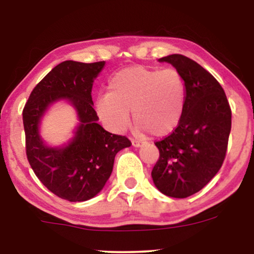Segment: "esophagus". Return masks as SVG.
Segmentation results:
<instances>
[{"label":"esophagus","instance_id":"1","mask_svg":"<svg viewBox=\"0 0 254 254\" xmlns=\"http://www.w3.org/2000/svg\"><path fill=\"white\" fill-rule=\"evenodd\" d=\"M131 144L134 145V147H141V144H142V141H140V140H136V138H133V140H131Z\"/></svg>","mask_w":254,"mask_h":254}]
</instances>
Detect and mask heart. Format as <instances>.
Masks as SVG:
<instances>
[{
	"instance_id": "heart-1",
	"label": "heart",
	"mask_w": 254,
	"mask_h": 254,
	"mask_svg": "<svg viewBox=\"0 0 254 254\" xmlns=\"http://www.w3.org/2000/svg\"><path fill=\"white\" fill-rule=\"evenodd\" d=\"M185 100V82L177 69L131 65L111 76L107 93L97 100V112L107 126L123 130L131 110L138 130L163 136L179 125Z\"/></svg>"
}]
</instances>
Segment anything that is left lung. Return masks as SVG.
Wrapping results in <instances>:
<instances>
[{
	"label": "left lung",
	"instance_id": "8db88e82",
	"mask_svg": "<svg viewBox=\"0 0 254 254\" xmlns=\"http://www.w3.org/2000/svg\"><path fill=\"white\" fill-rule=\"evenodd\" d=\"M159 61L169 62L182 74L186 100L178 126L155 142L159 158L151 177L163 194L183 199L202 190L223 164L231 109L217 79L192 59L172 54Z\"/></svg>",
	"mask_w": 254,
	"mask_h": 254
}]
</instances>
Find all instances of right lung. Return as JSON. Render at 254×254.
<instances>
[{
  "label": "right lung",
  "mask_w": 254,
  "mask_h": 254,
  "mask_svg": "<svg viewBox=\"0 0 254 254\" xmlns=\"http://www.w3.org/2000/svg\"><path fill=\"white\" fill-rule=\"evenodd\" d=\"M104 64L61 62L34 86L23 109L26 157L34 175L52 193L70 202L97 195L112 173L117 152L131 145L126 136L111 134L97 123L91 90ZM60 99L74 105L81 124L67 147L50 148L41 141L37 127L47 107Z\"/></svg>",
  "instance_id": "obj_1"
}]
</instances>
